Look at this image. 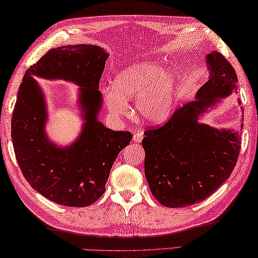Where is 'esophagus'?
<instances>
[{
    "label": "esophagus",
    "mask_w": 258,
    "mask_h": 258,
    "mask_svg": "<svg viewBox=\"0 0 258 258\" xmlns=\"http://www.w3.org/2000/svg\"><path fill=\"white\" fill-rule=\"evenodd\" d=\"M142 140H143V133L142 132H136L133 135V141L135 143H141Z\"/></svg>",
    "instance_id": "esophagus-1"
}]
</instances>
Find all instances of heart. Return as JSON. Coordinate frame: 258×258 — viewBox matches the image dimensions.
Returning <instances> with one entry per match:
<instances>
[{"label":"heart","instance_id":"obj_1","mask_svg":"<svg viewBox=\"0 0 258 258\" xmlns=\"http://www.w3.org/2000/svg\"><path fill=\"white\" fill-rule=\"evenodd\" d=\"M113 89L104 91L107 107L115 115H127L130 100H136L142 117L153 123L164 122L172 112L177 87L173 71L145 62L131 65L115 76Z\"/></svg>","mask_w":258,"mask_h":258}]
</instances>
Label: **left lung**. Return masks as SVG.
Returning a JSON list of instances; mask_svg holds the SVG:
<instances>
[{
    "mask_svg": "<svg viewBox=\"0 0 258 258\" xmlns=\"http://www.w3.org/2000/svg\"><path fill=\"white\" fill-rule=\"evenodd\" d=\"M211 78L196 100L178 107L166 123L147 128L142 141L144 169L153 196L166 207H185L211 196L231 176L240 151V136L197 122L200 114L236 90L233 65L223 54L206 56ZM243 127V126H242Z\"/></svg>",
    "mask_w": 258,
    "mask_h": 258,
    "instance_id": "obj_1",
    "label": "left lung"
}]
</instances>
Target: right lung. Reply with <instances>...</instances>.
I'll return each mask as SVG.
<instances>
[{"label": "right lung", "mask_w": 258, "mask_h": 258, "mask_svg": "<svg viewBox=\"0 0 258 258\" xmlns=\"http://www.w3.org/2000/svg\"><path fill=\"white\" fill-rule=\"evenodd\" d=\"M107 56L96 45L52 48L31 65L20 85L11 124L16 161L32 187L59 205L85 207L100 199L118 153L132 140L131 132H115L96 119L102 105L98 85ZM33 75L64 78L81 86L87 122L72 147L58 149L47 141L45 103Z\"/></svg>", "instance_id": "right-lung-1"}]
</instances>
